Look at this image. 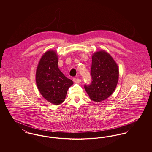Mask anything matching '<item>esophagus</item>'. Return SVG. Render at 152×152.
Masks as SVG:
<instances>
[{"instance_id": "1", "label": "esophagus", "mask_w": 152, "mask_h": 152, "mask_svg": "<svg viewBox=\"0 0 152 152\" xmlns=\"http://www.w3.org/2000/svg\"><path fill=\"white\" fill-rule=\"evenodd\" d=\"M73 80L76 83H80L81 81V80L80 79H76V78H74Z\"/></svg>"}]
</instances>
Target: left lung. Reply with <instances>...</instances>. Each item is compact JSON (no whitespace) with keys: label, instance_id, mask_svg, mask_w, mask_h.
Listing matches in <instances>:
<instances>
[{"label":"left lung","instance_id":"1","mask_svg":"<svg viewBox=\"0 0 152 152\" xmlns=\"http://www.w3.org/2000/svg\"><path fill=\"white\" fill-rule=\"evenodd\" d=\"M92 83L84 88L90 99L100 102L109 97L116 89L119 76L117 64L108 52H96L92 56Z\"/></svg>","mask_w":152,"mask_h":152}]
</instances>
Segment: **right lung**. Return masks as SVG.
I'll return each instance as SVG.
<instances>
[{"label": "right lung", "instance_id": "right-lung-1", "mask_svg": "<svg viewBox=\"0 0 152 152\" xmlns=\"http://www.w3.org/2000/svg\"><path fill=\"white\" fill-rule=\"evenodd\" d=\"M56 51H47L40 60L37 67L36 83L44 98L55 105L65 100L67 91L73 83L66 78L58 68Z\"/></svg>", "mask_w": 152, "mask_h": 152}]
</instances>
